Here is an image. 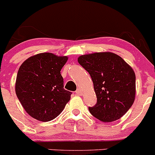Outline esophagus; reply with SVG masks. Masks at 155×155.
Returning <instances> with one entry per match:
<instances>
[{"label":"esophagus","mask_w":155,"mask_h":155,"mask_svg":"<svg viewBox=\"0 0 155 155\" xmlns=\"http://www.w3.org/2000/svg\"><path fill=\"white\" fill-rule=\"evenodd\" d=\"M76 94H79V95H81V94H82V90L79 89V88H78L77 91H76Z\"/></svg>","instance_id":"obj_1"}]
</instances>
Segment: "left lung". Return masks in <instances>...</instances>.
Returning a JSON list of instances; mask_svg holds the SVG:
<instances>
[{
  "instance_id": "obj_1",
  "label": "left lung",
  "mask_w": 155,
  "mask_h": 155,
  "mask_svg": "<svg viewBox=\"0 0 155 155\" xmlns=\"http://www.w3.org/2000/svg\"><path fill=\"white\" fill-rule=\"evenodd\" d=\"M79 64L91 76L97 103L88 107L102 122L117 120L129 110L136 97V74L119 55L97 52L81 55Z\"/></svg>"
}]
</instances>
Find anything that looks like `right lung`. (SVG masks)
<instances>
[{
    "instance_id": "right-lung-1",
    "label": "right lung",
    "mask_w": 155,
    "mask_h": 155,
    "mask_svg": "<svg viewBox=\"0 0 155 155\" xmlns=\"http://www.w3.org/2000/svg\"><path fill=\"white\" fill-rule=\"evenodd\" d=\"M67 56L41 53L25 60L16 79V96L27 114L42 122L56 118L70 100L72 93L64 88L61 70Z\"/></svg>"
}]
</instances>
